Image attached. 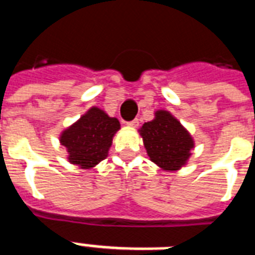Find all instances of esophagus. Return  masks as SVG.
I'll return each mask as SVG.
<instances>
[{
    "label": "esophagus",
    "instance_id": "1",
    "mask_svg": "<svg viewBox=\"0 0 255 255\" xmlns=\"http://www.w3.org/2000/svg\"><path fill=\"white\" fill-rule=\"evenodd\" d=\"M127 126H128V127H133V128H136V127H137V126H139V120H137V119L131 120V122H128Z\"/></svg>",
    "mask_w": 255,
    "mask_h": 255
}]
</instances>
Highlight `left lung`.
Listing matches in <instances>:
<instances>
[{"mask_svg": "<svg viewBox=\"0 0 255 255\" xmlns=\"http://www.w3.org/2000/svg\"><path fill=\"white\" fill-rule=\"evenodd\" d=\"M149 159L164 170H177L190 157L194 141L170 112L160 110L139 129Z\"/></svg>", "mask_w": 255, "mask_h": 255, "instance_id": "left-lung-1", "label": "left lung"}]
</instances>
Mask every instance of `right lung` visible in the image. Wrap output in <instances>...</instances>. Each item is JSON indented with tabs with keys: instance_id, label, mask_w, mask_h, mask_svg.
I'll use <instances>...</instances> for the list:
<instances>
[{
	"instance_id": "1",
	"label": "right lung",
	"mask_w": 255,
	"mask_h": 255,
	"mask_svg": "<svg viewBox=\"0 0 255 255\" xmlns=\"http://www.w3.org/2000/svg\"><path fill=\"white\" fill-rule=\"evenodd\" d=\"M119 129V120L92 107L62 132L59 141L69 152L70 163L90 169L107 157L112 137Z\"/></svg>"
}]
</instances>
